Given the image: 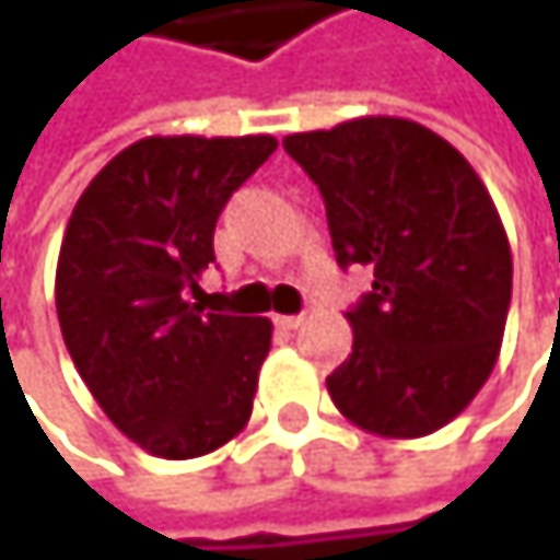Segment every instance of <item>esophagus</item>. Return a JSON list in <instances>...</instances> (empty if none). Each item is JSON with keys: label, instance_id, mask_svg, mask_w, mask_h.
Listing matches in <instances>:
<instances>
[{"label": "esophagus", "instance_id": "34e87169", "mask_svg": "<svg viewBox=\"0 0 560 560\" xmlns=\"http://www.w3.org/2000/svg\"><path fill=\"white\" fill-rule=\"evenodd\" d=\"M276 324L284 330H298L304 324V314H281V317H276Z\"/></svg>", "mask_w": 560, "mask_h": 560}]
</instances>
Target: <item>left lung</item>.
<instances>
[{
	"mask_svg": "<svg viewBox=\"0 0 560 560\" xmlns=\"http://www.w3.org/2000/svg\"><path fill=\"white\" fill-rule=\"evenodd\" d=\"M317 184L337 266H370L350 311L353 353L334 405L380 438H424L490 380L512 298V253L490 190L438 132L366 116L284 136Z\"/></svg>",
	"mask_w": 560,
	"mask_h": 560,
	"instance_id": "obj_1",
	"label": "left lung"
}]
</instances>
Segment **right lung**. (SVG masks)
<instances>
[{"instance_id":"right-lung-1","label":"right lung","mask_w":560,"mask_h":560,"mask_svg":"<svg viewBox=\"0 0 560 560\" xmlns=\"http://www.w3.org/2000/svg\"><path fill=\"white\" fill-rule=\"evenodd\" d=\"M279 149L272 136H149L80 194L57 259L67 353L109 421L165 460L203 457L249 415L269 317L184 301L213 262L217 217Z\"/></svg>"}]
</instances>
